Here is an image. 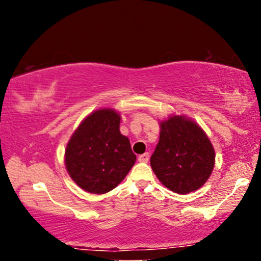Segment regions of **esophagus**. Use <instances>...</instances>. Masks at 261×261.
Wrapping results in <instances>:
<instances>
[{"label": "esophagus", "mask_w": 261, "mask_h": 261, "mask_svg": "<svg viewBox=\"0 0 261 261\" xmlns=\"http://www.w3.org/2000/svg\"><path fill=\"white\" fill-rule=\"evenodd\" d=\"M148 159H149V154H148V153H144V154L139 155V158H138V160H139V162H140V163H147Z\"/></svg>", "instance_id": "obj_1"}]
</instances>
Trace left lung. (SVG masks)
Segmentation results:
<instances>
[{
    "instance_id": "left-lung-1",
    "label": "left lung",
    "mask_w": 261,
    "mask_h": 261,
    "mask_svg": "<svg viewBox=\"0 0 261 261\" xmlns=\"http://www.w3.org/2000/svg\"><path fill=\"white\" fill-rule=\"evenodd\" d=\"M214 165L212 142L195 121L173 115L160 122L151 166L163 185L177 194H189L208 180Z\"/></svg>"
}]
</instances>
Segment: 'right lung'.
Returning <instances> with one entry per match:
<instances>
[{"mask_svg":"<svg viewBox=\"0 0 261 261\" xmlns=\"http://www.w3.org/2000/svg\"><path fill=\"white\" fill-rule=\"evenodd\" d=\"M120 114L98 109L85 117L65 149V166L78 187L106 194L124 179L137 156L120 132Z\"/></svg>","mask_w":261,"mask_h":261,"instance_id":"right-lung-1","label":"right lung"}]
</instances>
